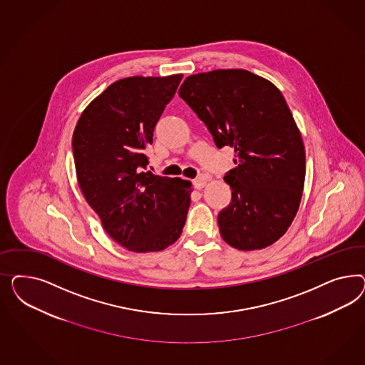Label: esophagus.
Returning <instances> with one entry per match:
<instances>
[{"mask_svg": "<svg viewBox=\"0 0 365 365\" xmlns=\"http://www.w3.org/2000/svg\"><path fill=\"white\" fill-rule=\"evenodd\" d=\"M209 180H210V177H207V175H200V177L197 178V179L194 180V186H195V188H198V190H202V188L207 185Z\"/></svg>", "mask_w": 365, "mask_h": 365, "instance_id": "obj_1", "label": "esophagus"}]
</instances>
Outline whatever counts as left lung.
<instances>
[{
    "label": "left lung",
    "instance_id": "1",
    "mask_svg": "<svg viewBox=\"0 0 365 365\" xmlns=\"http://www.w3.org/2000/svg\"><path fill=\"white\" fill-rule=\"evenodd\" d=\"M179 96L217 147L237 156L225 177L232 200L218 214L222 240L243 252L273 245L294 220L305 182V147L281 91L246 69H214L187 76Z\"/></svg>",
    "mask_w": 365,
    "mask_h": 365
}]
</instances>
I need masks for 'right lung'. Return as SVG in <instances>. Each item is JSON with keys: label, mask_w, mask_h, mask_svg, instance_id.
Wrapping results in <instances>:
<instances>
[{"label": "right lung", "mask_w": 365, "mask_h": 365, "mask_svg": "<svg viewBox=\"0 0 365 365\" xmlns=\"http://www.w3.org/2000/svg\"><path fill=\"white\" fill-rule=\"evenodd\" d=\"M182 78H120L89 103L73 131L84 198L110 238L135 253L177 242L187 217L191 183L144 173V150Z\"/></svg>", "instance_id": "right-lung-1"}]
</instances>
